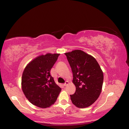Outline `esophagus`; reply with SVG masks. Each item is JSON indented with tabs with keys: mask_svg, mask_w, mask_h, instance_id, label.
<instances>
[{
	"mask_svg": "<svg viewBox=\"0 0 129 129\" xmlns=\"http://www.w3.org/2000/svg\"><path fill=\"white\" fill-rule=\"evenodd\" d=\"M68 83H68V82H66L63 84V86H66L67 85V84H68Z\"/></svg>",
	"mask_w": 129,
	"mask_h": 129,
	"instance_id": "esophagus-1",
	"label": "esophagus"
}]
</instances>
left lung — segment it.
Masks as SVG:
<instances>
[{"label":"left lung","mask_w":129,"mask_h":129,"mask_svg":"<svg viewBox=\"0 0 129 129\" xmlns=\"http://www.w3.org/2000/svg\"><path fill=\"white\" fill-rule=\"evenodd\" d=\"M73 74L76 86L74 94L70 95L74 105L86 108L98 98L103 87L104 75L99 64L92 56L81 50L65 53Z\"/></svg>","instance_id":"obj_1"}]
</instances>
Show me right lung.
Returning a JSON list of instances; mask_svg holds the SVG:
<instances>
[{
  "mask_svg": "<svg viewBox=\"0 0 129 129\" xmlns=\"http://www.w3.org/2000/svg\"><path fill=\"white\" fill-rule=\"evenodd\" d=\"M59 55L47 53L36 57L26 66L22 74V91L31 103L40 108L54 104L61 90L50 74Z\"/></svg>",
  "mask_w": 129,
  "mask_h": 129,
  "instance_id": "add662e5",
  "label": "right lung"
}]
</instances>
